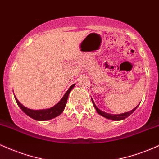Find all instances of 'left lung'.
I'll use <instances>...</instances> for the list:
<instances>
[{"mask_svg":"<svg viewBox=\"0 0 159 159\" xmlns=\"http://www.w3.org/2000/svg\"><path fill=\"white\" fill-rule=\"evenodd\" d=\"M92 102H93V104L95 108H96V111H97V113H98V114H100V115H101V116H104V117L107 118V119H109V120H116H116H124V119H125V118H126V117H128V116H130V115L132 114V113L136 110V108L138 107V105H138V106H137L136 107H134V108L133 109V110H132L131 111H129V112L124 113V114H115L114 115V114H107V113H105V112H103L102 111L99 110V109H98V107H96V105H95L93 100V99H92Z\"/></svg>","mask_w":159,"mask_h":159,"instance_id":"1","label":"left lung"}]
</instances>
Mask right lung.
I'll return each mask as SVG.
<instances>
[{"mask_svg": "<svg viewBox=\"0 0 159 159\" xmlns=\"http://www.w3.org/2000/svg\"><path fill=\"white\" fill-rule=\"evenodd\" d=\"M75 85V84H72L70 87H69V90L66 91V93L64 96H63V97L61 98V100L59 102L54 105V107L48 109H43V110H31V109L27 108V107H25L24 105H21V104L19 102V100L16 98V96L15 98L16 102H17L18 105L20 107V108H21L27 116L33 118L34 120H39V121H45V120H52L53 118L56 117V116H59L60 114H62V112L64 110L66 107V104L67 102V98H68L69 93H70V91L73 89Z\"/></svg>", "mask_w": 159, "mask_h": 159, "instance_id": "right-lung-1", "label": "right lung"}]
</instances>
